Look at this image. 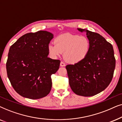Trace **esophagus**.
<instances>
[{
	"instance_id": "esophagus-1",
	"label": "esophagus",
	"mask_w": 122,
	"mask_h": 122,
	"mask_svg": "<svg viewBox=\"0 0 122 122\" xmlns=\"http://www.w3.org/2000/svg\"><path fill=\"white\" fill-rule=\"evenodd\" d=\"M66 65V64H65V62H61V63H60V66H65Z\"/></svg>"
}]
</instances>
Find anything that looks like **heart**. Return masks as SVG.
Wrapping results in <instances>:
<instances>
[{"label": "heart", "instance_id": "b5f03b06", "mask_svg": "<svg viewBox=\"0 0 122 122\" xmlns=\"http://www.w3.org/2000/svg\"><path fill=\"white\" fill-rule=\"evenodd\" d=\"M54 42L55 45L50 43L48 46L50 55L56 58L65 52L66 60L71 64L82 61L87 56L90 50V41L85 36L63 34L56 37Z\"/></svg>", "mask_w": 122, "mask_h": 122}]
</instances>
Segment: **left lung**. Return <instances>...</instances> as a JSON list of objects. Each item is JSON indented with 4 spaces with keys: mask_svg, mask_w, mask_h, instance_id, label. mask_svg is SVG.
I'll list each match as a JSON object with an SVG mask.
<instances>
[{
    "mask_svg": "<svg viewBox=\"0 0 122 122\" xmlns=\"http://www.w3.org/2000/svg\"><path fill=\"white\" fill-rule=\"evenodd\" d=\"M90 43V50L84 60L66 66L69 84L78 95L92 97L105 90L111 82L116 67L112 45L99 34L81 28Z\"/></svg>",
    "mask_w": 122,
    "mask_h": 122,
    "instance_id": "1",
    "label": "left lung"
}]
</instances>
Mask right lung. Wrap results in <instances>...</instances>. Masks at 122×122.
I'll list each match as a JSON object with an SVG mask.
<instances>
[{"mask_svg":"<svg viewBox=\"0 0 122 122\" xmlns=\"http://www.w3.org/2000/svg\"><path fill=\"white\" fill-rule=\"evenodd\" d=\"M52 33L45 30L28 33L9 48L6 64L8 77L21 96L38 99L47 96L52 87L51 75L60 67L59 60L48 57Z\"/></svg>","mask_w":122,"mask_h":122,"instance_id":"1","label":"right lung"}]
</instances>
